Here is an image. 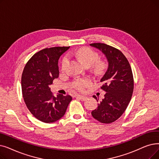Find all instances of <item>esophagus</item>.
Instances as JSON below:
<instances>
[{
	"mask_svg": "<svg viewBox=\"0 0 159 159\" xmlns=\"http://www.w3.org/2000/svg\"><path fill=\"white\" fill-rule=\"evenodd\" d=\"M76 98L81 101H85L87 99V97L84 96V95H77V96H76Z\"/></svg>",
	"mask_w": 159,
	"mask_h": 159,
	"instance_id": "1",
	"label": "esophagus"
}]
</instances>
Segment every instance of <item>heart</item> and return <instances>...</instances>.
I'll list each match as a JSON object with an SVG mask.
<instances>
[{
	"label": "heart",
	"instance_id": "heart-1",
	"mask_svg": "<svg viewBox=\"0 0 159 159\" xmlns=\"http://www.w3.org/2000/svg\"><path fill=\"white\" fill-rule=\"evenodd\" d=\"M70 55L77 58L80 60L85 66H91L95 61L98 59L99 54L98 52H95L90 48L88 47H80L79 49L71 51L70 53ZM69 58L67 56H65L62 61H61V69L64 70L68 64ZM95 67L97 70H102L105 67V64L103 61L99 60L96 62ZM92 81L90 79H77L74 81L73 84V88L79 91H84L85 88L90 85Z\"/></svg>",
	"mask_w": 159,
	"mask_h": 159
}]
</instances>
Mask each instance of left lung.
Listing matches in <instances>:
<instances>
[{
  "instance_id": "left-lung-1",
  "label": "left lung",
  "mask_w": 159,
  "mask_h": 159,
  "mask_svg": "<svg viewBox=\"0 0 159 159\" xmlns=\"http://www.w3.org/2000/svg\"><path fill=\"white\" fill-rule=\"evenodd\" d=\"M99 49L108 61V67L101 82V88L107 93L98 107L92 112L93 118L102 123H111L125 111L134 89L133 75L127 58L119 49L101 43H91ZM98 102V98L93 95Z\"/></svg>"
}]
</instances>
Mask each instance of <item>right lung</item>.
Here are the masks:
<instances>
[{
  "instance_id": "right-lung-1",
  "label": "right lung",
  "mask_w": 159,
  "mask_h": 159,
  "mask_svg": "<svg viewBox=\"0 0 159 159\" xmlns=\"http://www.w3.org/2000/svg\"><path fill=\"white\" fill-rule=\"evenodd\" d=\"M70 47L45 48L34 54L25 65L21 88L25 104L38 120L50 123L62 118L72 100L70 95L54 97L49 86L59 75L60 57Z\"/></svg>"
}]
</instances>
